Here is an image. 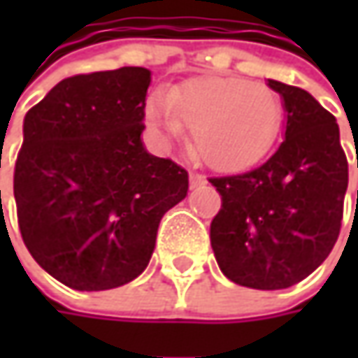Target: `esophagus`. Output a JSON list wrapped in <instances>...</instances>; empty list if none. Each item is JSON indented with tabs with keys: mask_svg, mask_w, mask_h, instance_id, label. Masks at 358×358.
<instances>
[{
	"mask_svg": "<svg viewBox=\"0 0 358 358\" xmlns=\"http://www.w3.org/2000/svg\"><path fill=\"white\" fill-rule=\"evenodd\" d=\"M189 183H191V187H201V185H205L207 181H205V177H203L201 173L191 171L189 173Z\"/></svg>",
	"mask_w": 358,
	"mask_h": 358,
	"instance_id": "esophagus-1",
	"label": "esophagus"
}]
</instances>
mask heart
Wrapping results in <instances>:
<instances>
[{"instance_id": "heart-1", "label": "heart", "mask_w": 358, "mask_h": 358, "mask_svg": "<svg viewBox=\"0 0 358 358\" xmlns=\"http://www.w3.org/2000/svg\"><path fill=\"white\" fill-rule=\"evenodd\" d=\"M147 119L167 137L193 129V151L207 165L233 171L261 159L282 119L275 91L239 77H195L171 95L155 93Z\"/></svg>"}]
</instances>
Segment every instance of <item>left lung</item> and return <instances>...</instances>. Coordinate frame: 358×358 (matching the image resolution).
<instances>
[{"label": "left lung", "mask_w": 358, "mask_h": 358, "mask_svg": "<svg viewBox=\"0 0 358 358\" xmlns=\"http://www.w3.org/2000/svg\"><path fill=\"white\" fill-rule=\"evenodd\" d=\"M268 85L285 101V141L251 171L209 179L221 195L211 221L219 268L261 291L293 287L329 257L349 185L335 115L301 87Z\"/></svg>", "instance_id": "left-lung-1"}]
</instances>
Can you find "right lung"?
<instances>
[{"label":"right lung","mask_w":358,"mask_h":358,"mask_svg":"<svg viewBox=\"0 0 358 358\" xmlns=\"http://www.w3.org/2000/svg\"><path fill=\"white\" fill-rule=\"evenodd\" d=\"M149 81L143 67L67 77L23 121L13 171L21 239L77 291L141 275L163 215L185 199V169L141 143Z\"/></svg>","instance_id":"add662e5"}]
</instances>
